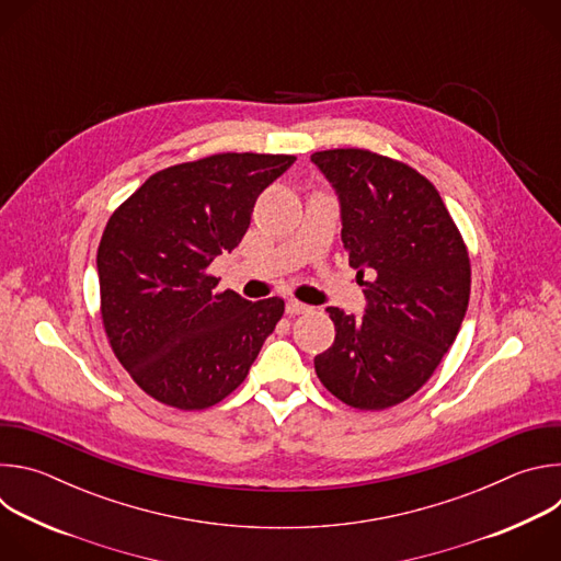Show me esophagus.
Segmentation results:
<instances>
[{
  "mask_svg": "<svg viewBox=\"0 0 561 561\" xmlns=\"http://www.w3.org/2000/svg\"><path fill=\"white\" fill-rule=\"evenodd\" d=\"M310 310V306H306V304H301V301H297V299H288L286 301V312L288 314H304V312H308Z\"/></svg>",
  "mask_w": 561,
  "mask_h": 561,
  "instance_id": "1",
  "label": "esophagus"
}]
</instances>
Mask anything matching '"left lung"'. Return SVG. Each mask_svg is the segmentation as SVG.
Returning <instances> with one entry per match:
<instances>
[{
	"label": "left lung",
	"mask_w": 561,
	"mask_h": 561,
	"mask_svg": "<svg viewBox=\"0 0 561 561\" xmlns=\"http://www.w3.org/2000/svg\"><path fill=\"white\" fill-rule=\"evenodd\" d=\"M310 159L340 195L342 242L368 299L364 317L327 308L335 342L314 373L346 407L383 411L415 394L453 346L470 297L468 249L413 167L366 148Z\"/></svg>",
	"instance_id": "left-lung-1"
}]
</instances>
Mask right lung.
Returning a JSON list of instances; mask_svg holds the SVG:
<instances>
[{
	"mask_svg": "<svg viewBox=\"0 0 561 561\" xmlns=\"http://www.w3.org/2000/svg\"><path fill=\"white\" fill-rule=\"evenodd\" d=\"M293 162L208 154L157 171L111 215L98 249L102 322L119 364L157 402L219 404L275 331L284 299L217 290L208 266L242 242L260 193Z\"/></svg>",
	"mask_w": 561,
	"mask_h": 561,
	"instance_id": "1",
	"label": "right lung"
}]
</instances>
